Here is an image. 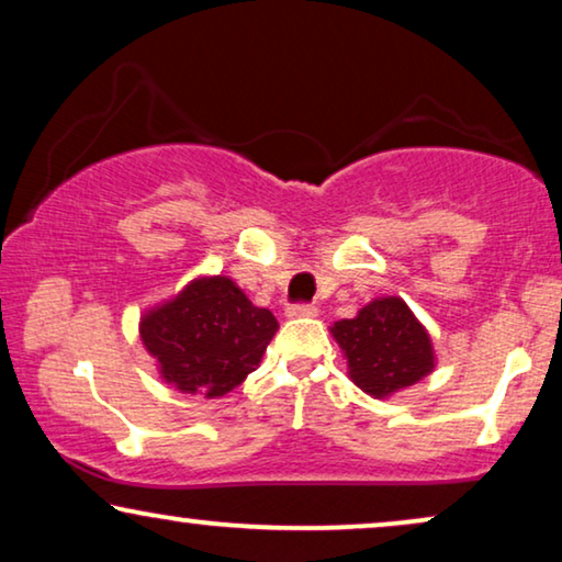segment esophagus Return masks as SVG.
<instances>
[{
  "mask_svg": "<svg viewBox=\"0 0 562 562\" xmlns=\"http://www.w3.org/2000/svg\"><path fill=\"white\" fill-rule=\"evenodd\" d=\"M286 317H291V319L317 317V310H314L312 304H289V306H286Z\"/></svg>",
  "mask_w": 562,
  "mask_h": 562,
  "instance_id": "obj_1",
  "label": "esophagus"
}]
</instances>
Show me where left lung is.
Here are the masks:
<instances>
[{
	"label": "left lung",
	"instance_id": "obj_1",
	"mask_svg": "<svg viewBox=\"0 0 562 562\" xmlns=\"http://www.w3.org/2000/svg\"><path fill=\"white\" fill-rule=\"evenodd\" d=\"M333 337L348 358L352 383L375 398L412 386L435 368L427 329L398 296L373 299L358 317L335 322Z\"/></svg>",
	"mask_w": 562,
	"mask_h": 562
}]
</instances>
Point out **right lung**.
<instances>
[{"label": "right lung", "mask_w": 562, "mask_h": 562, "mask_svg": "<svg viewBox=\"0 0 562 562\" xmlns=\"http://www.w3.org/2000/svg\"><path fill=\"white\" fill-rule=\"evenodd\" d=\"M279 322L260 310L227 276L191 281L171 302L140 319L145 350L158 360L166 383L181 394L225 396L263 358Z\"/></svg>", "instance_id": "obj_1"}]
</instances>
